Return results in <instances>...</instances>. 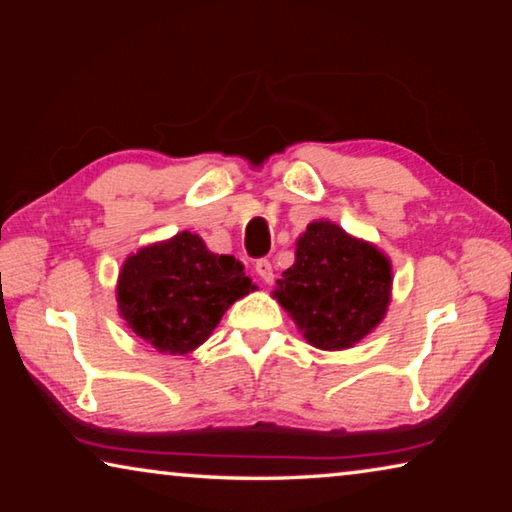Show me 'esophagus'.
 I'll list each match as a JSON object with an SVG mask.
<instances>
[{
  "instance_id": "obj_1",
  "label": "esophagus",
  "mask_w": 512,
  "mask_h": 512,
  "mask_svg": "<svg viewBox=\"0 0 512 512\" xmlns=\"http://www.w3.org/2000/svg\"><path fill=\"white\" fill-rule=\"evenodd\" d=\"M255 273L259 275V280H262L264 284H271L273 282V264L268 262V259H259V262L255 264Z\"/></svg>"
}]
</instances>
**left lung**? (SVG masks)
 <instances>
[{"mask_svg": "<svg viewBox=\"0 0 512 512\" xmlns=\"http://www.w3.org/2000/svg\"><path fill=\"white\" fill-rule=\"evenodd\" d=\"M393 291L388 255L318 219L296 239V262L282 273L273 298L309 345L350 350L386 318Z\"/></svg>", "mask_w": 512, "mask_h": 512, "instance_id": "8db88e82", "label": "left lung"}]
</instances>
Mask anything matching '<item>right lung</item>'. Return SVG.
Wrapping results in <instances>:
<instances>
[{"label": "right lung", "mask_w": 512, "mask_h": 512, "mask_svg": "<svg viewBox=\"0 0 512 512\" xmlns=\"http://www.w3.org/2000/svg\"><path fill=\"white\" fill-rule=\"evenodd\" d=\"M257 287L232 255H216L194 232L142 246L117 277V311L137 339L162 354H189L225 311Z\"/></svg>", "instance_id": "1"}]
</instances>
